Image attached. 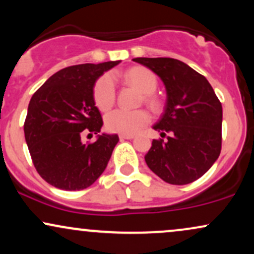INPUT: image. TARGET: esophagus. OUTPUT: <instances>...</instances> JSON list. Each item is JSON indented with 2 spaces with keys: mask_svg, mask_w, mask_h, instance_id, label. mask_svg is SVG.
I'll list each match as a JSON object with an SVG mask.
<instances>
[{
  "mask_svg": "<svg viewBox=\"0 0 254 254\" xmlns=\"http://www.w3.org/2000/svg\"><path fill=\"white\" fill-rule=\"evenodd\" d=\"M119 138L121 139H132L133 135H123V133H121V135H119Z\"/></svg>",
  "mask_w": 254,
  "mask_h": 254,
  "instance_id": "1",
  "label": "esophagus"
}]
</instances>
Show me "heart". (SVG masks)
<instances>
[{"mask_svg": "<svg viewBox=\"0 0 254 254\" xmlns=\"http://www.w3.org/2000/svg\"><path fill=\"white\" fill-rule=\"evenodd\" d=\"M125 80L131 86L136 87L139 92L144 93V100L149 106H157V100L153 93L156 90L157 78L149 69L135 66L125 72ZM94 103L99 110L107 111L112 107L116 100V83L112 74H105L95 82L93 90ZM150 117L143 110L127 111L115 110L110 112L105 118L107 130L112 132L123 133V135H133L149 123Z\"/></svg>", "mask_w": 254, "mask_h": 254, "instance_id": "obj_1", "label": "heart"}]
</instances>
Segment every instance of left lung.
<instances>
[{
	"mask_svg": "<svg viewBox=\"0 0 254 254\" xmlns=\"http://www.w3.org/2000/svg\"><path fill=\"white\" fill-rule=\"evenodd\" d=\"M162 80L165 112L154 129L167 139H153L144 159L157 177L186 185L214 165L222 144V105L203 75L174 58H133Z\"/></svg>",
	"mask_w": 254,
	"mask_h": 254,
	"instance_id": "1",
	"label": "left lung"
}]
</instances>
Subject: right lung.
Here are the masks:
<instances>
[{
  "mask_svg": "<svg viewBox=\"0 0 254 254\" xmlns=\"http://www.w3.org/2000/svg\"><path fill=\"white\" fill-rule=\"evenodd\" d=\"M116 62L77 64L57 71L31 98L24 124L26 143L39 176L55 188L77 191L105 171L118 135H98L82 143L84 132L98 133L103 118L93 98L95 81Z\"/></svg>",
  "mask_w": 254,
  "mask_h": 254,
  "instance_id": "add662e5",
  "label": "right lung"
}]
</instances>
